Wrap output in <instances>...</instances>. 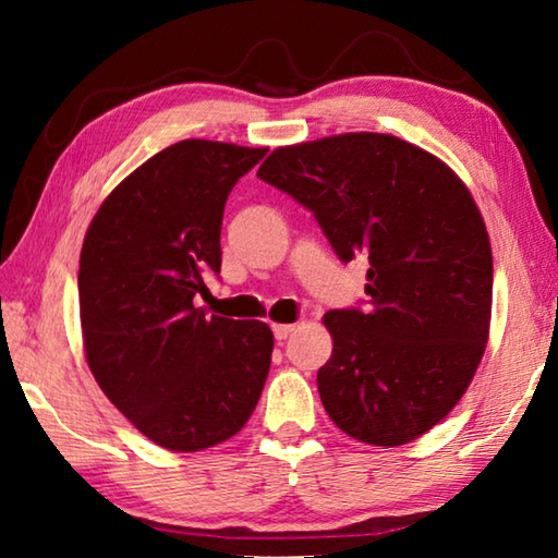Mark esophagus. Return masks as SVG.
<instances>
[{
  "label": "esophagus",
  "mask_w": 558,
  "mask_h": 558,
  "mask_svg": "<svg viewBox=\"0 0 558 558\" xmlns=\"http://www.w3.org/2000/svg\"><path fill=\"white\" fill-rule=\"evenodd\" d=\"M292 332H295V325H272V335H276L278 342H286Z\"/></svg>",
  "instance_id": "34e87169"
}]
</instances>
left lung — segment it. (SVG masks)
<instances>
[{"label": "left lung", "instance_id": "8db88e82", "mask_svg": "<svg viewBox=\"0 0 558 558\" xmlns=\"http://www.w3.org/2000/svg\"><path fill=\"white\" fill-rule=\"evenodd\" d=\"M258 177L315 214L342 263L362 256L369 305L329 310L317 372L329 418L369 446L430 430L468 391L493 315L483 214L452 169L379 132L272 149Z\"/></svg>", "mask_w": 558, "mask_h": 558}]
</instances>
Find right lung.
<instances>
[{"instance_id":"1","label":"right lung","mask_w":558,"mask_h":558,"mask_svg":"<svg viewBox=\"0 0 558 558\" xmlns=\"http://www.w3.org/2000/svg\"><path fill=\"white\" fill-rule=\"evenodd\" d=\"M266 147L182 140L112 189L81 251L86 359L102 393L143 436L177 452L235 436L260 399L272 332L206 317L204 276L221 272L233 184Z\"/></svg>"}]
</instances>
